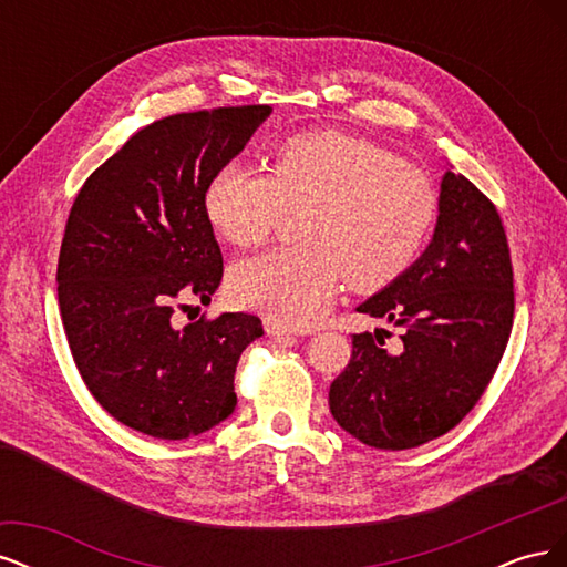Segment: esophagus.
Returning <instances> with one entry per match:
<instances>
[{
	"label": "esophagus",
	"instance_id": "1",
	"mask_svg": "<svg viewBox=\"0 0 567 567\" xmlns=\"http://www.w3.org/2000/svg\"><path fill=\"white\" fill-rule=\"evenodd\" d=\"M265 331H267L271 338H288V336L296 333V329H290V326H284V323L271 321V319L265 321Z\"/></svg>",
	"mask_w": 567,
	"mask_h": 567
}]
</instances>
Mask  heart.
Wrapping results in <instances>:
<instances>
[{
  "instance_id": "b5f03b06",
  "label": "heart",
  "mask_w": 567,
  "mask_h": 567,
  "mask_svg": "<svg viewBox=\"0 0 567 567\" xmlns=\"http://www.w3.org/2000/svg\"><path fill=\"white\" fill-rule=\"evenodd\" d=\"M286 208H310L300 227L307 246L238 262L231 290L269 319L307 329L346 279L373 290L416 260L437 219L440 194L423 169L340 132L284 140L271 151V175L227 161L205 188V213L234 246L267 241Z\"/></svg>"
}]
</instances>
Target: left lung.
I'll list each match as a JSON object with an SVG mask.
<instances>
[{"label": "left lung", "instance_id": "left-lung-1", "mask_svg": "<svg viewBox=\"0 0 567 567\" xmlns=\"http://www.w3.org/2000/svg\"><path fill=\"white\" fill-rule=\"evenodd\" d=\"M513 307L499 213L473 182L444 173L431 244L357 307L402 326V350L383 348V329L354 333L350 364L329 390L333 419L359 442L390 452L452 431L502 362Z\"/></svg>", "mask_w": 567, "mask_h": 567}]
</instances>
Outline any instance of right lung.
Here are the masks:
<instances>
[{
  "instance_id": "obj_1",
  "label": "right lung",
  "mask_w": 567,
  "mask_h": 567,
  "mask_svg": "<svg viewBox=\"0 0 567 567\" xmlns=\"http://www.w3.org/2000/svg\"><path fill=\"white\" fill-rule=\"evenodd\" d=\"M269 106L179 113L136 132L82 184L59 255V307L75 367L123 425L158 440L210 431L236 406L234 373L262 321L175 323L221 281L205 188Z\"/></svg>"
}]
</instances>
